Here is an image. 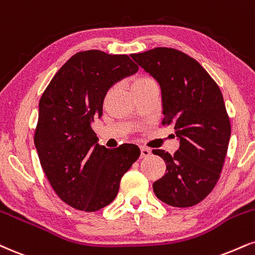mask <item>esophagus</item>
I'll return each mask as SVG.
<instances>
[{"label": "esophagus", "instance_id": "esophagus-1", "mask_svg": "<svg viewBox=\"0 0 255 255\" xmlns=\"http://www.w3.org/2000/svg\"><path fill=\"white\" fill-rule=\"evenodd\" d=\"M140 151H141V158H146L148 157V155H151V149L147 148V147H141Z\"/></svg>", "mask_w": 255, "mask_h": 255}]
</instances>
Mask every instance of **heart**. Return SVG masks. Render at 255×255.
Instances as JSON below:
<instances>
[{"label": "heart", "instance_id": "obj_1", "mask_svg": "<svg viewBox=\"0 0 255 255\" xmlns=\"http://www.w3.org/2000/svg\"><path fill=\"white\" fill-rule=\"evenodd\" d=\"M148 79H151V78H147V77H142V78H139V79H136L135 82H134V84H137V83H141V82H145V81H148Z\"/></svg>", "mask_w": 255, "mask_h": 255}]
</instances>
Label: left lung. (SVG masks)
<instances>
[{
  "instance_id": "obj_1",
  "label": "left lung",
  "mask_w": 255,
  "mask_h": 255,
  "mask_svg": "<svg viewBox=\"0 0 255 255\" xmlns=\"http://www.w3.org/2000/svg\"><path fill=\"white\" fill-rule=\"evenodd\" d=\"M130 57L160 85L162 125H172L179 140L173 155L153 149L166 164L153 191L168 205L192 207L215 188L227 155L231 121L222 93L197 60L174 48Z\"/></svg>"
}]
</instances>
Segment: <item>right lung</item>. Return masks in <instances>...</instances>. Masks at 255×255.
Returning a JSON list of instances; mask_svg holds the SVG:
<instances>
[{"instance_id": "obj_1", "label": "right lung", "mask_w": 255, "mask_h": 255, "mask_svg": "<svg viewBox=\"0 0 255 255\" xmlns=\"http://www.w3.org/2000/svg\"><path fill=\"white\" fill-rule=\"evenodd\" d=\"M137 70L126 54L78 52L40 98L34 134L40 164L56 194L75 209L91 213L112 203L122 176L140 157L133 143L101 146L91 128L109 89Z\"/></svg>"}]
</instances>
